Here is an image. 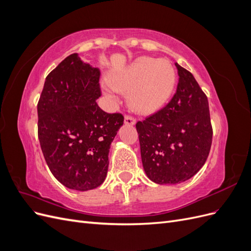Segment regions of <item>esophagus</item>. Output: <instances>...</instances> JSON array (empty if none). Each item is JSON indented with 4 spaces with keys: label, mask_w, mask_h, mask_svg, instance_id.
Returning a JSON list of instances; mask_svg holds the SVG:
<instances>
[{
    "label": "esophagus",
    "mask_w": 251,
    "mask_h": 251,
    "mask_svg": "<svg viewBox=\"0 0 251 251\" xmlns=\"http://www.w3.org/2000/svg\"><path fill=\"white\" fill-rule=\"evenodd\" d=\"M125 124L127 126H134L136 124V120L131 116H126L125 117Z\"/></svg>",
    "instance_id": "esophagus-1"
}]
</instances>
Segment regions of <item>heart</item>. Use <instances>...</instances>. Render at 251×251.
<instances>
[{
	"label": "heart",
	"instance_id": "obj_1",
	"mask_svg": "<svg viewBox=\"0 0 251 251\" xmlns=\"http://www.w3.org/2000/svg\"><path fill=\"white\" fill-rule=\"evenodd\" d=\"M109 82H103L108 96L115 98L116 92L127 93L128 104L135 112L151 114L168 101L176 82V72L169 60L140 56L113 73Z\"/></svg>",
	"mask_w": 251,
	"mask_h": 251
}]
</instances>
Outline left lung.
I'll return each instance as SVG.
<instances>
[{"label": "left lung", "instance_id": "8db88e82", "mask_svg": "<svg viewBox=\"0 0 251 251\" xmlns=\"http://www.w3.org/2000/svg\"><path fill=\"white\" fill-rule=\"evenodd\" d=\"M179 82L163 109L136 124L143 170L157 184H177L198 173L208 157L212 128L207 97L194 75L175 63Z\"/></svg>", "mask_w": 251, "mask_h": 251}]
</instances>
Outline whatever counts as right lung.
Instances as JSON below:
<instances>
[{
    "mask_svg": "<svg viewBox=\"0 0 251 251\" xmlns=\"http://www.w3.org/2000/svg\"><path fill=\"white\" fill-rule=\"evenodd\" d=\"M100 71L77 53L46 77L37 103L39 139L51 173L70 189L86 192L102 184L111 143L124 125L121 114L102 111Z\"/></svg>",
    "mask_w": 251,
    "mask_h": 251,
    "instance_id": "right-lung-1",
    "label": "right lung"
}]
</instances>
